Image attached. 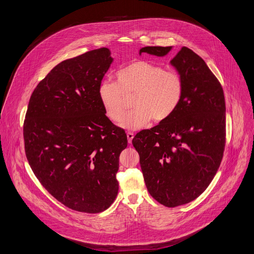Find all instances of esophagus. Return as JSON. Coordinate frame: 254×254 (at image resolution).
I'll list each match as a JSON object with an SVG mask.
<instances>
[{
  "instance_id": "34e87169",
  "label": "esophagus",
  "mask_w": 254,
  "mask_h": 254,
  "mask_svg": "<svg viewBox=\"0 0 254 254\" xmlns=\"http://www.w3.org/2000/svg\"><path fill=\"white\" fill-rule=\"evenodd\" d=\"M127 140H128V142L130 143V142H131V140H132V138H133V136H134V134H133L132 132L128 131V132L127 133Z\"/></svg>"
}]
</instances>
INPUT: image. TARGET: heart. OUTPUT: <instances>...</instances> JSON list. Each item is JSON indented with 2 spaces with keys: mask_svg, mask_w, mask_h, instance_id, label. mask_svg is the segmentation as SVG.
Segmentation results:
<instances>
[{
  "mask_svg": "<svg viewBox=\"0 0 254 254\" xmlns=\"http://www.w3.org/2000/svg\"><path fill=\"white\" fill-rule=\"evenodd\" d=\"M183 81L174 71L148 62L134 61L119 70L116 82L104 80L98 88V97L105 116L120 123L133 97L135 110L121 124L127 129L146 127L152 118L161 122L168 119L178 107L183 96Z\"/></svg>",
  "mask_w": 254,
  "mask_h": 254,
  "instance_id": "obj_1",
  "label": "heart"
}]
</instances>
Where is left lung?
<instances>
[{
    "instance_id": "8db88e82",
    "label": "left lung",
    "mask_w": 254,
    "mask_h": 254,
    "mask_svg": "<svg viewBox=\"0 0 254 254\" xmlns=\"http://www.w3.org/2000/svg\"><path fill=\"white\" fill-rule=\"evenodd\" d=\"M173 46L139 50L158 57ZM182 78L183 96L176 111L132 139L151 196L166 207L199 197L218 170L225 147V99L220 82L205 61L187 47L171 60Z\"/></svg>"
}]
</instances>
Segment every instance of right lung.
<instances>
[{"instance_id": "right-lung-1", "label": "right lung", "mask_w": 254, "mask_h": 254, "mask_svg": "<svg viewBox=\"0 0 254 254\" xmlns=\"http://www.w3.org/2000/svg\"><path fill=\"white\" fill-rule=\"evenodd\" d=\"M113 61L110 49L100 48L60 62L34 89L24 122L35 176L78 212H102L119 192V158L127 137L105 116L98 97Z\"/></svg>"}]
</instances>
